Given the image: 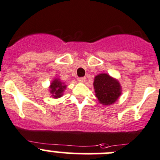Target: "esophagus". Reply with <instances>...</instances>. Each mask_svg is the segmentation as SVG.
Returning a JSON list of instances; mask_svg holds the SVG:
<instances>
[{
  "instance_id": "1",
  "label": "esophagus",
  "mask_w": 160,
  "mask_h": 160,
  "mask_svg": "<svg viewBox=\"0 0 160 160\" xmlns=\"http://www.w3.org/2000/svg\"><path fill=\"white\" fill-rule=\"evenodd\" d=\"M85 80H86L85 77H79L78 78V81L80 82V83H84Z\"/></svg>"
}]
</instances>
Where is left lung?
Here are the masks:
<instances>
[{
  "label": "left lung",
  "instance_id": "left-lung-1",
  "mask_svg": "<svg viewBox=\"0 0 160 160\" xmlns=\"http://www.w3.org/2000/svg\"><path fill=\"white\" fill-rule=\"evenodd\" d=\"M93 87L99 102L105 105L114 104L121 95V86L118 81L106 73L95 77Z\"/></svg>",
  "mask_w": 160,
  "mask_h": 160
}]
</instances>
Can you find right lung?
Wrapping results in <instances>:
<instances>
[{"instance_id":"right-lung-1","label":"right lung","mask_w":160,"mask_h":160,"mask_svg":"<svg viewBox=\"0 0 160 160\" xmlns=\"http://www.w3.org/2000/svg\"><path fill=\"white\" fill-rule=\"evenodd\" d=\"M66 87L62 82L59 81V80H55L50 86V92L52 94L54 98H60L62 95L64 90L66 89Z\"/></svg>"}]
</instances>
